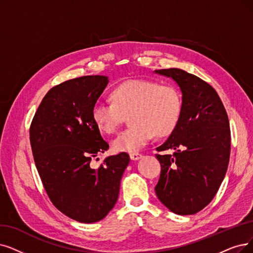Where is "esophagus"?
<instances>
[{
    "mask_svg": "<svg viewBox=\"0 0 253 253\" xmlns=\"http://www.w3.org/2000/svg\"><path fill=\"white\" fill-rule=\"evenodd\" d=\"M129 157H130V159H132L133 161H137V160H139V159L142 158V155H141V154H138V153H133V154H130V155H129Z\"/></svg>",
    "mask_w": 253,
    "mask_h": 253,
    "instance_id": "esophagus-1",
    "label": "esophagus"
}]
</instances>
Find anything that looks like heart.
I'll return each instance as SVG.
<instances>
[{
    "instance_id": "1",
    "label": "heart",
    "mask_w": 253,
    "mask_h": 253,
    "mask_svg": "<svg viewBox=\"0 0 253 253\" xmlns=\"http://www.w3.org/2000/svg\"><path fill=\"white\" fill-rule=\"evenodd\" d=\"M112 103L97 100L92 108V119L100 132L112 134L129 115L128 128L113 141L116 151L133 153L154 138L171 134L176 127L183 109L177 90L162 86L150 80H128L111 93Z\"/></svg>"
}]
</instances>
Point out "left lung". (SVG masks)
<instances>
[{
  "label": "left lung",
  "instance_id": "1",
  "mask_svg": "<svg viewBox=\"0 0 253 253\" xmlns=\"http://www.w3.org/2000/svg\"><path fill=\"white\" fill-rule=\"evenodd\" d=\"M171 78L181 92L178 124L156 155L161 175L155 188L159 200L177 215H193L213 199L224 179L230 155V128L216 90L179 68L155 70Z\"/></svg>",
  "mask_w": 253,
  "mask_h": 253
}]
</instances>
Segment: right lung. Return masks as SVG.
<instances>
[{"label": "right lung", "instance_id": "right-lung-1", "mask_svg": "<svg viewBox=\"0 0 253 253\" xmlns=\"http://www.w3.org/2000/svg\"><path fill=\"white\" fill-rule=\"evenodd\" d=\"M109 83L106 76H84L53 87L30 127L34 162L46 193L64 215L82 223L104 219L116 204L129 156L91 159L109 149L92 119V108Z\"/></svg>", "mask_w": 253, "mask_h": 253}]
</instances>
